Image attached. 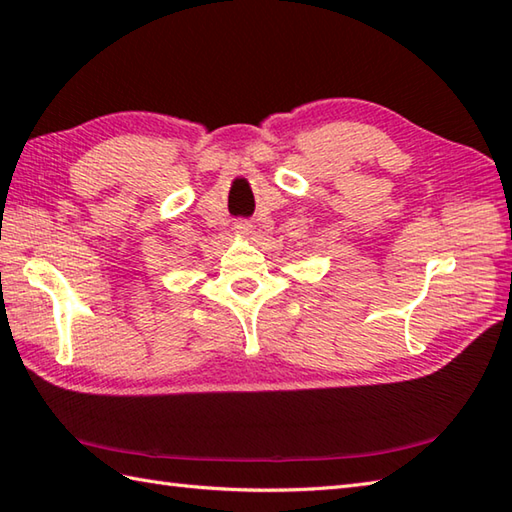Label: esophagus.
<instances>
[{
    "label": "esophagus",
    "mask_w": 512,
    "mask_h": 512,
    "mask_svg": "<svg viewBox=\"0 0 512 512\" xmlns=\"http://www.w3.org/2000/svg\"><path fill=\"white\" fill-rule=\"evenodd\" d=\"M233 228H235V233H239V235H248L250 231H253V224H250L248 220H237Z\"/></svg>",
    "instance_id": "34e87169"
}]
</instances>
